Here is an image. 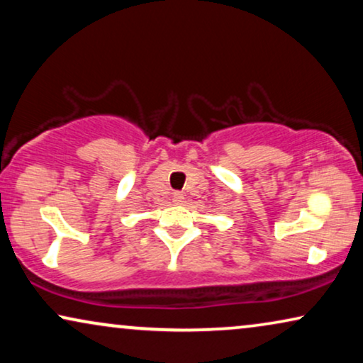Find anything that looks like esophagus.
<instances>
[{
  "label": "esophagus",
  "instance_id": "34e87169",
  "mask_svg": "<svg viewBox=\"0 0 363 363\" xmlns=\"http://www.w3.org/2000/svg\"><path fill=\"white\" fill-rule=\"evenodd\" d=\"M172 198H173V203H175V205H180V203H183V200H185L183 193H178V191L173 193Z\"/></svg>",
  "mask_w": 363,
  "mask_h": 363
}]
</instances>
